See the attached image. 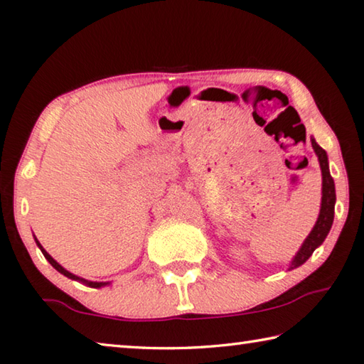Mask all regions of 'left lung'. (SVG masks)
<instances>
[{"mask_svg":"<svg viewBox=\"0 0 364 364\" xmlns=\"http://www.w3.org/2000/svg\"><path fill=\"white\" fill-rule=\"evenodd\" d=\"M311 146L315 149L319 165H321V171H323V199H321V210H319V217L315 228H313L311 232L308 234V237L305 239L304 245L299 250V254L295 255V258L291 263V269L300 267L304 264L308 258L311 257L313 252L321 245L323 241L328 236V232L332 226V221H334V204H336V188H334V180L329 173V164H328V156H326V151L321 146L316 144L315 139H311Z\"/></svg>","mask_w":364,"mask_h":364,"instance_id":"obj_1","label":"left lung"}]
</instances>
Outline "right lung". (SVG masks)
Wrapping results in <instances>:
<instances>
[{"label":"right lung","instance_id":"add662e5","mask_svg":"<svg viewBox=\"0 0 364 364\" xmlns=\"http://www.w3.org/2000/svg\"><path fill=\"white\" fill-rule=\"evenodd\" d=\"M35 241H36V237H35ZM36 244H38V247L41 249V252H43V255H45V258H46V260L49 262V263H51L53 264V267L54 268H56L58 271H59V273H63L64 276H67V278H70V279H78V281H82V282H85V284H88V286H91V287H101V286H106L107 284V282H91V281H86V279H82V278H78V276H75V274H72V273H69V271H67V269H64L63 267H60V264L56 262V260H54V258L51 257V255H49L48 254V252L45 250V249H43L41 247V244L38 242V241H36Z\"/></svg>","mask_w":364,"mask_h":364}]
</instances>
